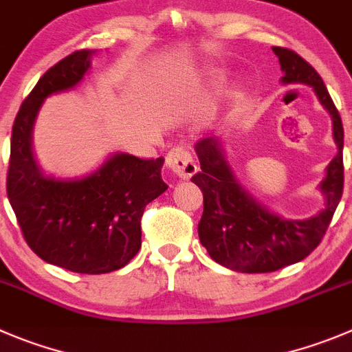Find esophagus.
Returning <instances> with one entry per match:
<instances>
[{"instance_id":"obj_1","label":"esophagus","mask_w":352,"mask_h":352,"mask_svg":"<svg viewBox=\"0 0 352 352\" xmlns=\"http://www.w3.org/2000/svg\"><path fill=\"white\" fill-rule=\"evenodd\" d=\"M166 166L180 179H189V177L195 175L196 168H198L195 160H192V154L186 147H173L166 154Z\"/></svg>"}]
</instances>
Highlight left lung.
<instances>
[{
    "label": "left lung",
    "mask_w": 352,
    "mask_h": 352,
    "mask_svg": "<svg viewBox=\"0 0 352 352\" xmlns=\"http://www.w3.org/2000/svg\"><path fill=\"white\" fill-rule=\"evenodd\" d=\"M272 52L280 58L285 85L304 83L316 91L321 106L331 116L333 140L339 151L320 184L324 208L309 219L295 221L269 212L243 189L226 161L221 140L206 137L196 144L201 172L191 180L203 192L199 241L213 261L239 272H272L307 257L323 239L344 189L342 120L323 80L294 50L272 47Z\"/></svg>",
    "instance_id": "1"
}]
</instances>
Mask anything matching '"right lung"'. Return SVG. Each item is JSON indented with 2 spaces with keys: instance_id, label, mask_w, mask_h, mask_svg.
I'll return each mask as SVG.
<instances>
[{
  "instance_id": "add662e5",
  "label": "right lung",
  "mask_w": 352,
  "mask_h": 352,
  "mask_svg": "<svg viewBox=\"0 0 352 352\" xmlns=\"http://www.w3.org/2000/svg\"><path fill=\"white\" fill-rule=\"evenodd\" d=\"M94 50H78L48 69L22 102L13 121L6 195L24 239L48 264L81 274L124 267L140 248L146 205L168 189L163 157L116 153L81 179L43 175L32 156V126L52 94L76 87Z\"/></svg>"
}]
</instances>
